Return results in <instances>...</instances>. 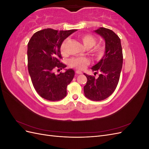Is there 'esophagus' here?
<instances>
[{
    "label": "esophagus",
    "mask_w": 149,
    "mask_h": 149,
    "mask_svg": "<svg viewBox=\"0 0 149 149\" xmlns=\"http://www.w3.org/2000/svg\"><path fill=\"white\" fill-rule=\"evenodd\" d=\"M76 73L77 74H82V72L80 71H76Z\"/></svg>",
    "instance_id": "1"
}]
</instances>
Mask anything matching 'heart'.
<instances>
[{"label": "heart", "instance_id": "heart-1", "mask_svg": "<svg viewBox=\"0 0 149 149\" xmlns=\"http://www.w3.org/2000/svg\"><path fill=\"white\" fill-rule=\"evenodd\" d=\"M79 39L81 41L83 45L87 48H91L94 47L91 49V55L96 60H100L102 57L104 56L106 52V46L104 44L96 43V39L90 34H82L78 36ZM68 42V39L63 40L61 44L60 50L61 53L65 54L66 53V46ZM90 63V61L88 58L85 57H75L70 60L69 65L71 67L78 70H83L84 68Z\"/></svg>", "mask_w": 149, "mask_h": 149}]
</instances>
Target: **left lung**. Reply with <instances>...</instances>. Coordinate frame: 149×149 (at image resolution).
Segmentation results:
<instances>
[{
	"label": "left lung",
	"mask_w": 149,
	"mask_h": 149,
	"mask_svg": "<svg viewBox=\"0 0 149 149\" xmlns=\"http://www.w3.org/2000/svg\"><path fill=\"white\" fill-rule=\"evenodd\" d=\"M95 32L105 40V55L100 61L91 68L99 77L84 74L87 83L84 86L85 96L93 101H102L110 96L118 86L123 67V55L120 39L113 31L101 27Z\"/></svg>",
	"instance_id": "8db88e82"
}]
</instances>
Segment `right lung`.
<instances>
[{"mask_svg":"<svg viewBox=\"0 0 149 149\" xmlns=\"http://www.w3.org/2000/svg\"><path fill=\"white\" fill-rule=\"evenodd\" d=\"M77 30L46 29L35 33L28 43V70L36 91L45 100L55 101L66 96V88L74 76L71 69L55 74L53 71L66 65L60 62L61 43Z\"/></svg>","mask_w":149,"mask_h":149,"instance_id":"add662e5","label":"right lung"}]
</instances>
